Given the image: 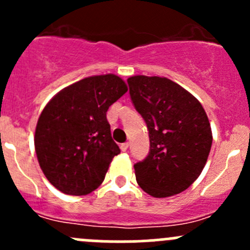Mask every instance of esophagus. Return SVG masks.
I'll use <instances>...</instances> for the list:
<instances>
[{"instance_id":"obj_1","label":"esophagus","mask_w":250,"mask_h":250,"mask_svg":"<svg viewBox=\"0 0 250 250\" xmlns=\"http://www.w3.org/2000/svg\"><path fill=\"white\" fill-rule=\"evenodd\" d=\"M128 147H129V144H128V143H123V144H121V145H120L121 151H123V152H125V151H127Z\"/></svg>"}]
</instances>
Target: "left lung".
Segmentation results:
<instances>
[{"label":"left lung","instance_id":"1","mask_svg":"<svg viewBox=\"0 0 250 250\" xmlns=\"http://www.w3.org/2000/svg\"><path fill=\"white\" fill-rule=\"evenodd\" d=\"M135 110L145 121L148 155L135 163L138 185L152 197L183 192L200 176L210 152L211 129L201 103L166 77L127 80Z\"/></svg>","mask_w":250,"mask_h":250}]
</instances>
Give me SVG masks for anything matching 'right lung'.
<instances>
[{"label":"right lung","mask_w":250,"mask_h":250,"mask_svg":"<svg viewBox=\"0 0 250 250\" xmlns=\"http://www.w3.org/2000/svg\"><path fill=\"white\" fill-rule=\"evenodd\" d=\"M128 90L116 75L83 78L46 105L35 132L40 167L54 188L83 196L99 188L121 152L111 137L106 112Z\"/></svg>","instance_id":"1"}]
</instances>
